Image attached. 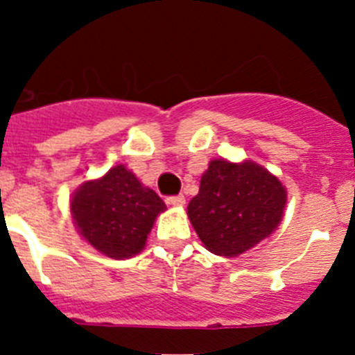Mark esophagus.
Masks as SVG:
<instances>
[{
    "label": "esophagus",
    "instance_id": "1",
    "mask_svg": "<svg viewBox=\"0 0 355 355\" xmlns=\"http://www.w3.org/2000/svg\"><path fill=\"white\" fill-rule=\"evenodd\" d=\"M168 206H184V196H172L165 200Z\"/></svg>",
    "mask_w": 355,
    "mask_h": 355
}]
</instances>
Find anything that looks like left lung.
<instances>
[{
	"label": "left lung",
	"instance_id": "1",
	"mask_svg": "<svg viewBox=\"0 0 355 355\" xmlns=\"http://www.w3.org/2000/svg\"><path fill=\"white\" fill-rule=\"evenodd\" d=\"M284 206L286 188L261 165L213 159L188 205V218L209 252L234 258L274 233Z\"/></svg>",
	"mask_w": 355,
	"mask_h": 355
}]
</instances>
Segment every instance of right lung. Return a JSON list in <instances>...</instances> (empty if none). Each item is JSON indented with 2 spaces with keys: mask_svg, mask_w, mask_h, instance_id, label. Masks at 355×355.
I'll use <instances>...</instances> for the list:
<instances>
[{
  "mask_svg": "<svg viewBox=\"0 0 355 355\" xmlns=\"http://www.w3.org/2000/svg\"><path fill=\"white\" fill-rule=\"evenodd\" d=\"M165 209L158 193L144 187L124 165H115L99 180L85 181L71 199L78 233L114 259L139 254L156 216Z\"/></svg>",
  "mask_w": 355,
  "mask_h": 355,
  "instance_id": "right-lung-1",
  "label": "right lung"
}]
</instances>
